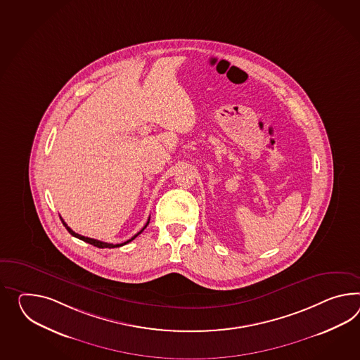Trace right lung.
<instances>
[{
    "instance_id": "add662e5",
    "label": "right lung",
    "mask_w": 360,
    "mask_h": 360,
    "mask_svg": "<svg viewBox=\"0 0 360 360\" xmlns=\"http://www.w3.org/2000/svg\"><path fill=\"white\" fill-rule=\"evenodd\" d=\"M62 224H63V226L65 228L68 229V231L70 233L71 236L72 237L78 238V239H80V240H83V242H87V243H89V245H95V247H98V248H115V247H121V245H127L129 242H131L132 239H135V238L138 237L141 233H143V230L144 229L147 228L149 224V219L148 221H147V224L144 225V228L141 229V231L138 233V234H135L134 237L131 238V239H129V240H126V242H123V243H120V245H113V243H106V242H101V240H97V239H94V238H88V237H83V236H80V234H78V233H75V231H72L69 226H68V224L63 221V219H61Z\"/></svg>"
}]
</instances>
